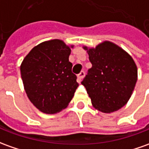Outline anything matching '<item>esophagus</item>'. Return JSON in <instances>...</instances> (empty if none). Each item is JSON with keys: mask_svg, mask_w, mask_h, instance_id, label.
Masks as SVG:
<instances>
[{"mask_svg": "<svg viewBox=\"0 0 149 149\" xmlns=\"http://www.w3.org/2000/svg\"><path fill=\"white\" fill-rule=\"evenodd\" d=\"M85 73L84 71H81L79 74H78V81H79V83H80L81 80L83 79V78L84 77Z\"/></svg>", "mask_w": 149, "mask_h": 149, "instance_id": "1", "label": "esophagus"}]
</instances>
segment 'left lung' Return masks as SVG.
I'll return each instance as SVG.
<instances>
[{
	"mask_svg": "<svg viewBox=\"0 0 149 149\" xmlns=\"http://www.w3.org/2000/svg\"><path fill=\"white\" fill-rule=\"evenodd\" d=\"M92 68L82 82L92 104L102 113H110L123 107L130 100L138 78L131 56L118 45L103 41L95 48L83 46Z\"/></svg>",
	"mask_w": 149,
	"mask_h": 149,
	"instance_id": "left-lung-1",
	"label": "left lung"
}]
</instances>
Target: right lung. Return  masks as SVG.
Wrapping results in <instances>:
<instances>
[{
	"instance_id": "add662e5",
	"label": "right lung",
	"mask_w": 149,
	"mask_h": 149,
	"mask_svg": "<svg viewBox=\"0 0 149 149\" xmlns=\"http://www.w3.org/2000/svg\"><path fill=\"white\" fill-rule=\"evenodd\" d=\"M74 45L54 39L35 46L20 65L26 96L35 107L54 114L68 106L79 84L69 56Z\"/></svg>"
}]
</instances>
